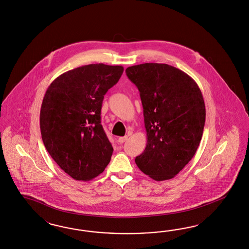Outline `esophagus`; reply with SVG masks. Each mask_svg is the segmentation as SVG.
Segmentation results:
<instances>
[{
    "label": "esophagus",
    "instance_id": "obj_1",
    "mask_svg": "<svg viewBox=\"0 0 249 249\" xmlns=\"http://www.w3.org/2000/svg\"><path fill=\"white\" fill-rule=\"evenodd\" d=\"M127 139H128V136H124V137H120V138H119V140H118V142H119L120 143H123V142H125L127 141Z\"/></svg>",
    "mask_w": 249,
    "mask_h": 249
}]
</instances>
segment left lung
I'll list each match as a JSON object with an SVG mask.
<instances>
[{
  "label": "left lung",
  "mask_w": 249,
  "mask_h": 249,
  "mask_svg": "<svg viewBox=\"0 0 249 249\" xmlns=\"http://www.w3.org/2000/svg\"><path fill=\"white\" fill-rule=\"evenodd\" d=\"M126 74L140 91L147 132L146 148L136 164L155 181L170 180L192 160L201 142L202 92L190 75L167 64L132 66Z\"/></svg>",
  "instance_id": "8db88e82"
}]
</instances>
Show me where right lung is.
<instances>
[{
  "label": "right lung",
  "mask_w": 249,
  "mask_h": 249,
  "mask_svg": "<svg viewBox=\"0 0 249 249\" xmlns=\"http://www.w3.org/2000/svg\"><path fill=\"white\" fill-rule=\"evenodd\" d=\"M121 66L91 64L62 74L45 92L40 111L45 147L61 169L77 181L103 173L113 152L101 125L104 95L118 83Z\"/></svg>",
  "instance_id": "obj_1"
}]
</instances>
